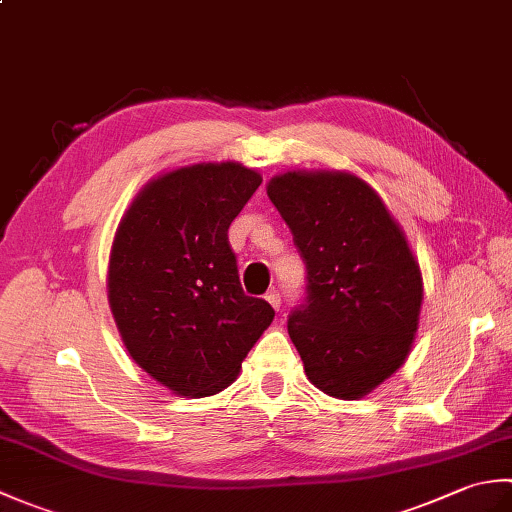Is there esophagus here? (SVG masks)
<instances>
[{
	"label": "esophagus",
	"mask_w": 512,
	"mask_h": 512,
	"mask_svg": "<svg viewBox=\"0 0 512 512\" xmlns=\"http://www.w3.org/2000/svg\"><path fill=\"white\" fill-rule=\"evenodd\" d=\"M266 301H268L270 306H273L275 310H279V308H281V295H279V290H270L268 295H266Z\"/></svg>",
	"instance_id": "esophagus-1"
}]
</instances>
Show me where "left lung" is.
I'll return each mask as SVG.
<instances>
[{
	"instance_id": "obj_1",
	"label": "left lung",
	"mask_w": 512,
	"mask_h": 512,
	"mask_svg": "<svg viewBox=\"0 0 512 512\" xmlns=\"http://www.w3.org/2000/svg\"><path fill=\"white\" fill-rule=\"evenodd\" d=\"M268 198L308 268V303L288 334L310 383L358 400L407 361L422 308V273L383 198L350 171L292 169Z\"/></svg>"
}]
</instances>
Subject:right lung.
Instances as JSON below:
<instances>
[{
	"instance_id": "add662e5",
	"label": "right lung",
	"mask_w": 512,
	"mask_h": 512,
	"mask_svg": "<svg viewBox=\"0 0 512 512\" xmlns=\"http://www.w3.org/2000/svg\"><path fill=\"white\" fill-rule=\"evenodd\" d=\"M262 184L239 162H195L151 178L114 233L107 299L134 363L182 398L237 378L275 310L244 295L228 226Z\"/></svg>"
}]
</instances>
